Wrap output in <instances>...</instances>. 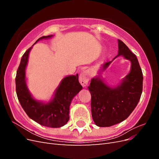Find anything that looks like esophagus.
<instances>
[{"mask_svg":"<svg viewBox=\"0 0 159 159\" xmlns=\"http://www.w3.org/2000/svg\"><path fill=\"white\" fill-rule=\"evenodd\" d=\"M79 80L81 85L83 87H86L88 85L89 80V73L88 71H84L81 72L79 77Z\"/></svg>","mask_w":159,"mask_h":159,"instance_id":"1","label":"esophagus"}]
</instances>
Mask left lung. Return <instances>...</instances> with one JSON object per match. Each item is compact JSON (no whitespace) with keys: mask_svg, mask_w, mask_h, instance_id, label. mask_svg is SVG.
<instances>
[{"mask_svg":"<svg viewBox=\"0 0 159 159\" xmlns=\"http://www.w3.org/2000/svg\"><path fill=\"white\" fill-rule=\"evenodd\" d=\"M118 54L131 61V70L115 87H110L100 74L112 61L101 67L98 75L91 80L88 89L91 95L92 118L98 127L113 126L125 120L136 107L143 91V76L137 56L120 40H118Z\"/></svg>","mask_w":159,"mask_h":159,"instance_id":"8db88e82","label":"left lung"}]
</instances>
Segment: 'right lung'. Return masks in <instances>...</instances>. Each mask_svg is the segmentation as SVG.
Listing matches in <instances>:
<instances>
[{"label": "right lung", "instance_id": "right-lung-1", "mask_svg": "<svg viewBox=\"0 0 159 159\" xmlns=\"http://www.w3.org/2000/svg\"><path fill=\"white\" fill-rule=\"evenodd\" d=\"M52 36H42L34 44L38 41ZM32 46L22 56L16 72L15 81L18 101L28 116L36 123L52 128L63 127L70 118V106L72 99L82 89L78 81V74L66 76L62 79L50 102H43L35 99L27 87L26 78V68Z\"/></svg>", "mask_w": 159, "mask_h": 159}]
</instances>
